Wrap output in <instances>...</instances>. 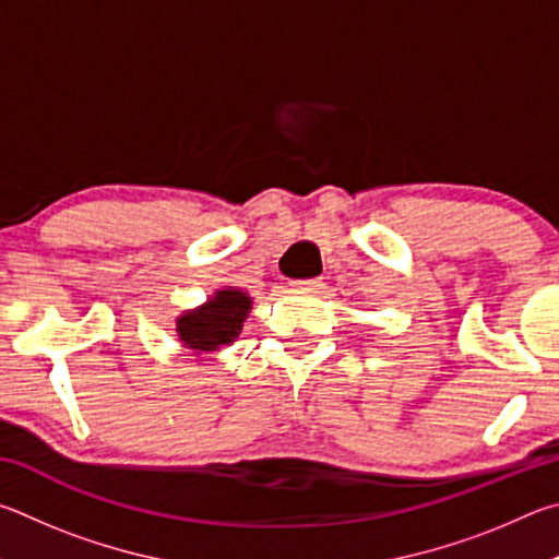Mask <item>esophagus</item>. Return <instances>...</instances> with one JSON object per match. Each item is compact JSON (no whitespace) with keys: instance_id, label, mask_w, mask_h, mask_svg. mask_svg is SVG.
<instances>
[{"instance_id":"obj_1","label":"esophagus","mask_w":559,"mask_h":559,"mask_svg":"<svg viewBox=\"0 0 559 559\" xmlns=\"http://www.w3.org/2000/svg\"><path fill=\"white\" fill-rule=\"evenodd\" d=\"M292 287L301 289V292H311V289H319L321 287V280L319 277H311V280H295L292 282Z\"/></svg>"}]
</instances>
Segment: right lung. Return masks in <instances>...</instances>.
I'll return each instance as SVG.
<instances>
[{"label": "right lung", "mask_w": 559, "mask_h": 559, "mask_svg": "<svg viewBox=\"0 0 559 559\" xmlns=\"http://www.w3.org/2000/svg\"><path fill=\"white\" fill-rule=\"evenodd\" d=\"M250 305L252 301L245 292H215L209 305L183 314L176 324V331H179L186 348L195 350V354H211L240 334Z\"/></svg>", "instance_id": "add662e5"}]
</instances>
